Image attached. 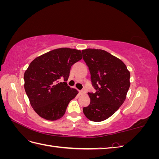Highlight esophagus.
Returning <instances> with one entry per match:
<instances>
[{
	"instance_id": "obj_1",
	"label": "esophagus",
	"mask_w": 159,
	"mask_h": 159,
	"mask_svg": "<svg viewBox=\"0 0 159 159\" xmlns=\"http://www.w3.org/2000/svg\"><path fill=\"white\" fill-rule=\"evenodd\" d=\"M85 93H86V91H85V89H83V90H81V91H80V95H84V94H85Z\"/></svg>"
}]
</instances>
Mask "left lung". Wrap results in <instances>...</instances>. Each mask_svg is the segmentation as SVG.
<instances>
[{
  "label": "left lung",
  "mask_w": 159,
  "mask_h": 159,
  "mask_svg": "<svg viewBox=\"0 0 159 159\" xmlns=\"http://www.w3.org/2000/svg\"><path fill=\"white\" fill-rule=\"evenodd\" d=\"M88 66L92 85L96 92L88 93L90 103L83 108L85 117L91 121L108 119L121 106L130 87V72L117 57L99 49L82 51Z\"/></svg>",
  "instance_id": "left-lung-1"
}]
</instances>
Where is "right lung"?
<instances>
[{
  "instance_id": "add662e5",
  "label": "right lung",
  "mask_w": 159,
  "mask_h": 159,
  "mask_svg": "<svg viewBox=\"0 0 159 159\" xmlns=\"http://www.w3.org/2000/svg\"><path fill=\"white\" fill-rule=\"evenodd\" d=\"M81 58V50L61 48L32 61L24 75L25 89L32 107L40 117L55 121L64 116L70 102L78 93L66 81L71 66Z\"/></svg>"
}]
</instances>
